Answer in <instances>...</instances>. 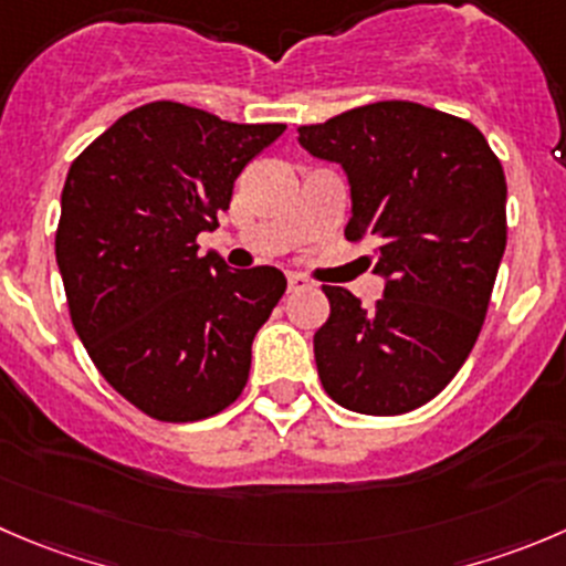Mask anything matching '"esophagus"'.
Segmentation results:
<instances>
[{
  "mask_svg": "<svg viewBox=\"0 0 566 566\" xmlns=\"http://www.w3.org/2000/svg\"><path fill=\"white\" fill-rule=\"evenodd\" d=\"M306 287H310V279L301 276V273H290V276H287L290 293H298V290H306Z\"/></svg>",
  "mask_w": 566,
  "mask_h": 566,
  "instance_id": "1",
  "label": "esophagus"
}]
</instances>
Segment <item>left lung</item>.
Instances as JSON below:
<instances>
[{"mask_svg":"<svg viewBox=\"0 0 566 566\" xmlns=\"http://www.w3.org/2000/svg\"><path fill=\"white\" fill-rule=\"evenodd\" d=\"M298 144L343 166L345 238L373 240L376 310L323 284L315 332L323 389L359 415H403L448 387L484 326L506 251V177L470 120L415 102H376L298 126Z\"/></svg>","mask_w":566,"mask_h":566,"instance_id":"obj_1","label":"left lung"}]
</instances>
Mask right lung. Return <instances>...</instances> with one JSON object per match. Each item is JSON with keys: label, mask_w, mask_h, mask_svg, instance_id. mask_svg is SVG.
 <instances>
[{"label": "right lung", "mask_w": 566, "mask_h": 566, "mask_svg": "<svg viewBox=\"0 0 566 566\" xmlns=\"http://www.w3.org/2000/svg\"><path fill=\"white\" fill-rule=\"evenodd\" d=\"M282 132L151 102L71 163L54 238L71 323L109 387L149 417L205 420L249 381L254 334L287 279L271 265L232 271L196 238Z\"/></svg>", "instance_id": "right-lung-1"}]
</instances>
